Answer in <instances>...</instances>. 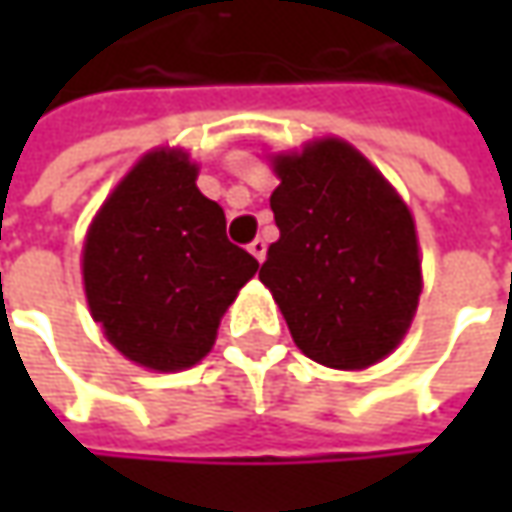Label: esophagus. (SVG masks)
I'll return each instance as SVG.
<instances>
[{
    "label": "esophagus",
    "mask_w": 512,
    "mask_h": 512,
    "mask_svg": "<svg viewBox=\"0 0 512 512\" xmlns=\"http://www.w3.org/2000/svg\"><path fill=\"white\" fill-rule=\"evenodd\" d=\"M247 250L253 253V259H256V262H265V256H267V242H265V239H253V242L247 245Z\"/></svg>",
    "instance_id": "obj_1"
}]
</instances>
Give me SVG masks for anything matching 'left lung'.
Listing matches in <instances>:
<instances>
[{
	"label": "left lung",
	"mask_w": 512,
	"mask_h": 512,
	"mask_svg": "<svg viewBox=\"0 0 512 512\" xmlns=\"http://www.w3.org/2000/svg\"><path fill=\"white\" fill-rule=\"evenodd\" d=\"M279 179V242L259 270L307 359L364 370L404 342L422 296L410 207L362 150L339 136L265 153Z\"/></svg>",
	"instance_id": "1"
}]
</instances>
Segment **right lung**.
Instances as JSON below:
<instances>
[{"label": "right lung", "instance_id": "obj_1", "mask_svg": "<svg viewBox=\"0 0 512 512\" xmlns=\"http://www.w3.org/2000/svg\"><path fill=\"white\" fill-rule=\"evenodd\" d=\"M185 148L148 150L90 219L82 285L93 322L153 373L199 364L259 262L230 245L225 210L196 187Z\"/></svg>", "mask_w": 512, "mask_h": 512}]
</instances>
